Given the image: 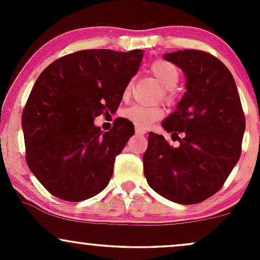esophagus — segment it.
<instances>
[{
    "label": "esophagus",
    "instance_id": "1",
    "mask_svg": "<svg viewBox=\"0 0 260 260\" xmlns=\"http://www.w3.org/2000/svg\"><path fill=\"white\" fill-rule=\"evenodd\" d=\"M145 133H147V131H145L144 128L136 127V134H137V136H144Z\"/></svg>",
    "mask_w": 260,
    "mask_h": 260
}]
</instances>
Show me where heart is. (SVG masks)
Here are the masks:
<instances>
[{"instance_id":"1","label":"heart","mask_w":260,"mask_h":260,"mask_svg":"<svg viewBox=\"0 0 260 260\" xmlns=\"http://www.w3.org/2000/svg\"><path fill=\"white\" fill-rule=\"evenodd\" d=\"M149 71L153 74L155 79L159 82V84L164 89V98L172 103L175 100L174 88L178 84L180 80V71L171 62L165 61V59H156L149 67ZM132 90V82H129L126 85L123 90L124 98H127ZM124 118L132 122L137 127L147 128L153 124L154 122L161 120L165 116V110L162 106H145V105H132L122 112Z\"/></svg>"}]
</instances>
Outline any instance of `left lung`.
Returning <instances> with one entry per match:
<instances>
[{"mask_svg": "<svg viewBox=\"0 0 260 260\" xmlns=\"http://www.w3.org/2000/svg\"><path fill=\"white\" fill-rule=\"evenodd\" d=\"M164 58L186 76L187 91L161 123L180 145L149 132L144 176L164 198L197 204L215 194L240 160L246 118L234 77L215 56L180 50Z\"/></svg>", "mask_w": 260, "mask_h": 260, "instance_id": "obj_1", "label": "left lung"}]
</instances>
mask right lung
<instances>
[{
    "mask_svg": "<svg viewBox=\"0 0 260 260\" xmlns=\"http://www.w3.org/2000/svg\"><path fill=\"white\" fill-rule=\"evenodd\" d=\"M142 50H82L41 72L22 113L25 159L43 186L62 201L80 202L105 189L113 164L134 134L126 118L103 133L94 124L116 112L138 72Z\"/></svg>",
    "mask_w": 260,
    "mask_h": 260,
    "instance_id": "add662e5",
    "label": "right lung"
}]
</instances>
